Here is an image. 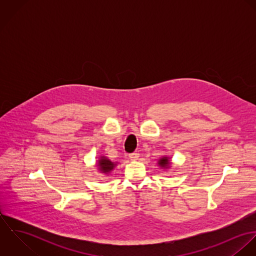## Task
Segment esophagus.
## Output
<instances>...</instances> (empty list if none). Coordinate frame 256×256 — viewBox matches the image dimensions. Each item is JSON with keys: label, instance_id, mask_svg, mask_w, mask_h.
<instances>
[{"label": "esophagus", "instance_id": "esophagus-1", "mask_svg": "<svg viewBox=\"0 0 256 256\" xmlns=\"http://www.w3.org/2000/svg\"><path fill=\"white\" fill-rule=\"evenodd\" d=\"M139 156H140V154L138 152H133V154H129V158L131 160H137L139 158Z\"/></svg>", "mask_w": 256, "mask_h": 256}]
</instances>
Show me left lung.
<instances>
[{
    "label": "left lung",
    "mask_w": 256,
    "mask_h": 256,
    "mask_svg": "<svg viewBox=\"0 0 256 256\" xmlns=\"http://www.w3.org/2000/svg\"><path fill=\"white\" fill-rule=\"evenodd\" d=\"M158 164L160 166V168H166V170L170 168V164H172L170 158H168V156H162V158H160L158 160Z\"/></svg>",
    "instance_id": "8db88e82"
}]
</instances>
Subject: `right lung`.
Instances as JSON below:
<instances>
[{"instance_id":"1","label":"right lung","mask_w":256,"mask_h":256,"mask_svg":"<svg viewBox=\"0 0 256 256\" xmlns=\"http://www.w3.org/2000/svg\"><path fill=\"white\" fill-rule=\"evenodd\" d=\"M116 164H117V162H111L110 158H108L104 156H102L98 160V164H96L98 170L102 174H106V176H110V172L115 168Z\"/></svg>"}]
</instances>
